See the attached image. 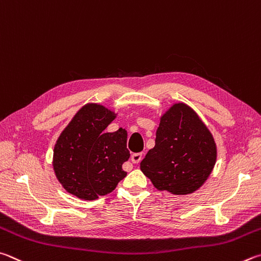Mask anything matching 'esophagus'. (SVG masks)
Wrapping results in <instances>:
<instances>
[{
	"label": "esophagus",
	"instance_id": "esophagus-1",
	"mask_svg": "<svg viewBox=\"0 0 261 261\" xmlns=\"http://www.w3.org/2000/svg\"><path fill=\"white\" fill-rule=\"evenodd\" d=\"M130 159H132V162H133L134 164H138V163L141 162V159H142V153H141V152L133 153V154H132Z\"/></svg>",
	"mask_w": 261,
	"mask_h": 261
}]
</instances>
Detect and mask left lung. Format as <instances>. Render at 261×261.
Wrapping results in <instances>:
<instances>
[{"instance_id": "obj_1", "label": "left lung", "mask_w": 261, "mask_h": 261, "mask_svg": "<svg viewBox=\"0 0 261 261\" xmlns=\"http://www.w3.org/2000/svg\"><path fill=\"white\" fill-rule=\"evenodd\" d=\"M216 162L211 132L193 109L175 103L161 117L156 144L140 167L158 190L188 195L204 185Z\"/></svg>"}]
</instances>
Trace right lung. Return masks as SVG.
I'll return each mask as SVG.
<instances>
[{"label": "right lung", "instance_id": "1", "mask_svg": "<svg viewBox=\"0 0 261 261\" xmlns=\"http://www.w3.org/2000/svg\"><path fill=\"white\" fill-rule=\"evenodd\" d=\"M117 114L104 105L82 107L59 135L54 148L53 166L67 193L85 200L112 193L127 173L129 159L127 132H105Z\"/></svg>", "mask_w": 261, "mask_h": 261}]
</instances>
